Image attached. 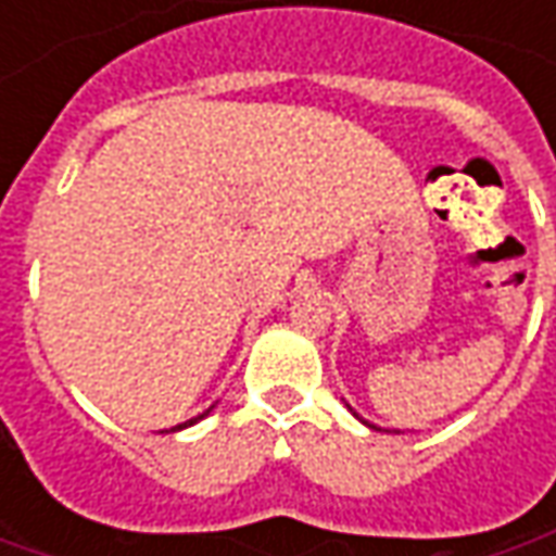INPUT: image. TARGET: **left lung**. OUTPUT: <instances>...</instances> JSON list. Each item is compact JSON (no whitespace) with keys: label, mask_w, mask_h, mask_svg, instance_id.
Wrapping results in <instances>:
<instances>
[{"label":"left lung","mask_w":556,"mask_h":556,"mask_svg":"<svg viewBox=\"0 0 556 556\" xmlns=\"http://www.w3.org/2000/svg\"><path fill=\"white\" fill-rule=\"evenodd\" d=\"M348 409H351V406H348ZM351 412H354V409H351ZM354 415H356V412H354Z\"/></svg>","instance_id":"left-lung-1"}]
</instances>
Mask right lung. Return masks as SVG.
<instances>
[{
    "instance_id": "right-lung-1",
    "label": "right lung",
    "mask_w": 556,
    "mask_h": 556,
    "mask_svg": "<svg viewBox=\"0 0 556 556\" xmlns=\"http://www.w3.org/2000/svg\"><path fill=\"white\" fill-rule=\"evenodd\" d=\"M208 412H212V409H205V412H202V415H197V418H190V421H184V425H178V428H172V431H181V428H190V425H197V421H200V418H205Z\"/></svg>"
}]
</instances>
